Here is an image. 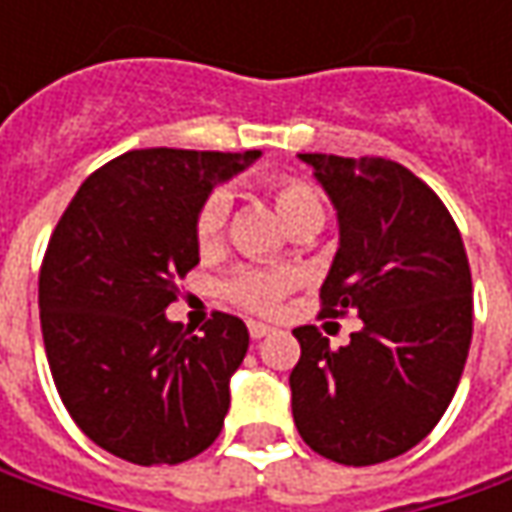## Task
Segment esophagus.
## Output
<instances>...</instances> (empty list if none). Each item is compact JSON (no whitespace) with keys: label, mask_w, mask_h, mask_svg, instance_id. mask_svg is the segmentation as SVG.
Wrapping results in <instances>:
<instances>
[{"label":"esophagus","mask_w":512,"mask_h":512,"mask_svg":"<svg viewBox=\"0 0 512 512\" xmlns=\"http://www.w3.org/2000/svg\"><path fill=\"white\" fill-rule=\"evenodd\" d=\"M247 330H250V339H265V336H270V333H273V327L262 325V322H250V325H247Z\"/></svg>","instance_id":"esophagus-1"}]
</instances>
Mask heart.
Wrapping results in <instances>:
<instances>
[{"label":"heart","mask_w":512,"mask_h":512,"mask_svg":"<svg viewBox=\"0 0 512 512\" xmlns=\"http://www.w3.org/2000/svg\"><path fill=\"white\" fill-rule=\"evenodd\" d=\"M270 193H273V205L279 210L282 222L290 230L305 225H319L325 222V205L322 196L299 179H273L270 182ZM227 216H230V196L225 190H213L205 202L196 210L193 219V236L199 250H213L222 242L227 227ZM296 285V273L293 270H273V267H250L236 276H230L222 293L233 305L245 307L250 313H273L282 296L290 293Z\"/></svg>","instance_id":"1"}]
</instances>
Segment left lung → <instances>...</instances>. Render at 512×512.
<instances>
[{"instance_id":"8db88e82","label":"left lung","mask_w":512,"mask_h":512,"mask_svg":"<svg viewBox=\"0 0 512 512\" xmlns=\"http://www.w3.org/2000/svg\"><path fill=\"white\" fill-rule=\"evenodd\" d=\"M336 207L339 250L322 316L359 313L330 350L313 325L290 373V404L310 450L339 464L407 453L439 424L473 339V282L459 227L419 176L382 156L299 153Z\"/></svg>"}]
</instances>
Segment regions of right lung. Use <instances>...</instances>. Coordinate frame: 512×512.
Listing matches in <instances>:
<instances>
[{
  "label": "right lung",
  "instance_id": "add662e5",
  "mask_svg": "<svg viewBox=\"0 0 512 512\" xmlns=\"http://www.w3.org/2000/svg\"><path fill=\"white\" fill-rule=\"evenodd\" d=\"M262 150H130L90 173L48 242L39 319L50 373L90 442L133 464H179L216 442L247 327L165 316L199 265L196 210Z\"/></svg>",
  "mask_w": 512,
  "mask_h": 512
}]
</instances>
